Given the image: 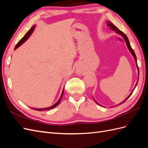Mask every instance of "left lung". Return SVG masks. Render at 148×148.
<instances>
[{
    "label": "left lung",
    "mask_w": 148,
    "mask_h": 148,
    "mask_svg": "<svg viewBox=\"0 0 148 148\" xmlns=\"http://www.w3.org/2000/svg\"><path fill=\"white\" fill-rule=\"evenodd\" d=\"M107 26H109V27H110V28L111 29H112V30H114V31H115L116 33H118V34H120L121 36H122L123 38V39H125V42H126V44H127V47H128V49H129V51H130V52H131V53L132 54V56H133V57H134V59H135V63H136V66H137V69H138V79H139V68H138V64H137V59H136V55H135V52H134V51L133 50V49L132 48V47H131V46H130V42H129V41H128V38H127V36H126V34H124L122 31H121L120 29H119L117 27H116V26L112 23V22H110V21H107ZM138 80L137 81V82H136V84H135V88H134V89H133V91H132V92L129 95V96L126 98V99H125L122 102H121V103H120V104H119V105H120V104H122V103H124L125 102V101H126L128 98H129V97L131 95H132V94L133 93V91H134V89H135V88H136V85H137V84H138ZM96 102L97 103V104H98V103L96 101Z\"/></svg>",
    "instance_id": "left-lung-1"
}]
</instances>
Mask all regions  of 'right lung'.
Wrapping results in <instances>:
<instances>
[{
	"instance_id": "1",
	"label": "right lung",
	"mask_w": 148,
	"mask_h": 148,
	"mask_svg": "<svg viewBox=\"0 0 148 148\" xmlns=\"http://www.w3.org/2000/svg\"><path fill=\"white\" fill-rule=\"evenodd\" d=\"M34 27H35V26H32V27L31 28V29L28 31L27 33H26V34L25 35V36H24L23 38H22L18 42V43L16 44V46H15V49H17L19 46H20L22 44L24 43V42L26 41V40H27V39H28V38L30 36V35H31V34H32V33L33 32ZM64 89H63V91H62L61 96H60V97L59 98V101H58L56 103V104H53V106H51V107H47V108H42V109L31 108V109H33L36 110H38V111H42V110H49V109H51L54 108V107H56V106H57L59 104V103H60V101H61V99H62V96H63V95H64Z\"/></svg>"
}]
</instances>
